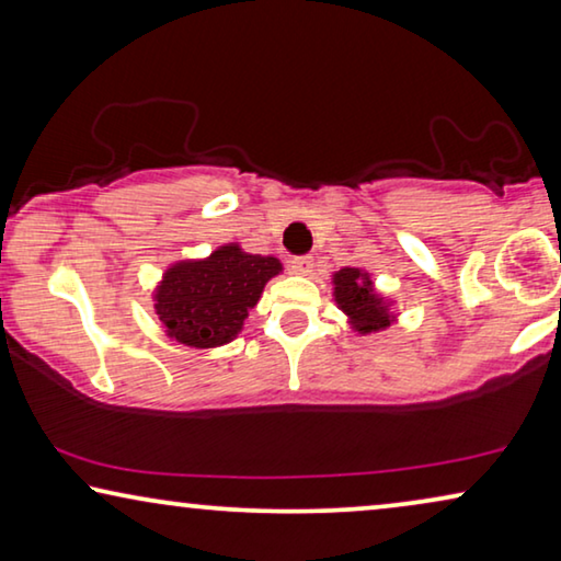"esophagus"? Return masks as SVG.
<instances>
[{
	"instance_id": "obj_1",
	"label": "esophagus",
	"mask_w": 561,
	"mask_h": 561,
	"mask_svg": "<svg viewBox=\"0 0 561 561\" xmlns=\"http://www.w3.org/2000/svg\"><path fill=\"white\" fill-rule=\"evenodd\" d=\"M289 270H291V274H297V277H312V272H314L312 256H297V259H291Z\"/></svg>"
}]
</instances>
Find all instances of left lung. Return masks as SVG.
Instances as JSON below:
<instances>
[{
    "mask_svg": "<svg viewBox=\"0 0 561 561\" xmlns=\"http://www.w3.org/2000/svg\"><path fill=\"white\" fill-rule=\"evenodd\" d=\"M333 284V299L345 318L353 333L370 335L381 333L399 320L397 299L386 297L376 289L374 277L363 266H343L330 277Z\"/></svg>",
    "mask_w": 561,
    "mask_h": 561,
    "instance_id": "8db88e82",
    "label": "left lung"
}]
</instances>
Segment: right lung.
<instances>
[{
    "mask_svg": "<svg viewBox=\"0 0 561 561\" xmlns=\"http://www.w3.org/2000/svg\"><path fill=\"white\" fill-rule=\"evenodd\" d=\"M282 272L277 256L249 254L236 241L213 249L208 256L172 262L152 289L162 333L195 351L236 341L266 282Z\"/></svg>",
    "mask_w": 561,
    "mask_h": 561,
    "instance_id": "obj_1",
    "label": "right lung"
}]
</instances>
